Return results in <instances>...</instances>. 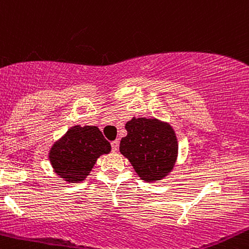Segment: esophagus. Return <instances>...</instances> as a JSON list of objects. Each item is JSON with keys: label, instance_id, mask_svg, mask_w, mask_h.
I'll return each instance as SVG.
<instances>
[{"label": "esophagus", "instance_id": "34e87169", "mask_svg": "<svg viewBox=\"0 0 249 249\" xmlns=\"http://www.w3.org/2000/svg\"><path fill=\"white\" fill-rule=\"evenodd\" d=\"M111 146H112V151H113V152L118 151V147H119V141H118V139H116V141L112 142Z\"/></svg>", "mask_w": 249, "mask_h": 249}]
</instances>
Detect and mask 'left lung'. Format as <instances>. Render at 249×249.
<instances>
[{
	"instance_id": "8db88e82",
	"label": "left lung",
	"mask_w": 249,
	"mask_h": 249,
	"mask_svg": "<svg viewBox=\"0 0 249 249\" xmlns=\"http://www.w3.org/2000/svg\"><path fill=\"white\" fill-rule=\"evenodd\" d=\"M126 137L119 151L145 182L160 181L173 171L178 155L176 133L169 123L156 118H136L125 124Z\"/></svg>"
}]
</instances>
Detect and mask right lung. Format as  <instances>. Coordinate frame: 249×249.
Listing matches in <instances>:
<instances>
[{"label": "right lung", "instance_id": "right-lung-1", "mask_svg": "<svg viewBox=\"0 0 249 249\" xmlns=\"http://www.w3.org/2000/svg\"><path fill=\"white\" fill-rule=\"evenodd\" d=\"M110 151V142L97 126L75 125L53 144L48 157L60 178L79 183L89 176L98 158Z\"/></svg>", "mask_w": 249, "mask_h": 249}]
</instances>
